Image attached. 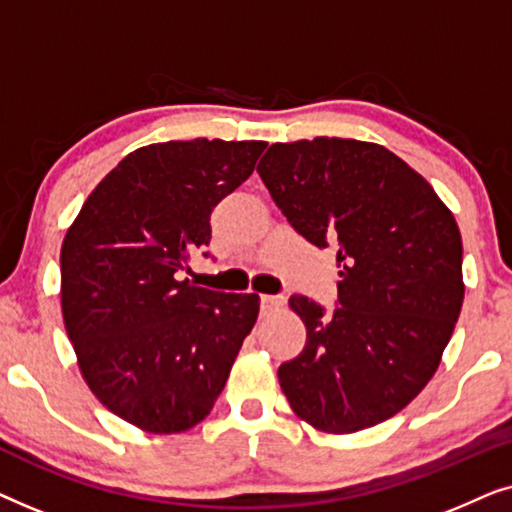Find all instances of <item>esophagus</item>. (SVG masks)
<instances>
[{
    "mask_svg": "<svg viewBox=\"0 0 512 512\" xmlns=\"http://www.w3.org/2000/svg\"><path fill=\"white\" fill-rule=\"evenodd\" d=\"M284 305V296H268V293H265V296H261V310L268 314V312H272V310H277V307H282Z\"/></svg>",
    "mask_w": 512,
    "mask_h": 512,
    "instance_id": "34e87169",
    "label": "esophagus"
}]
</instances>
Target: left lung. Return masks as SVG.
Wrapping results in <instances>:
<instances>
[{"instance_id":"left-lung-1","label":"left lung","mask_w":512,"mask_h":512,"mask_svg":"<svg viewBox=\"0 0 512 512\" xmlns=\"http://www.w3.org/2000/svg\"><path fill=\"white\" fill-rule=\"evenodd\" d=\"M275 205L338 251V307L291 296L307 340L277 377L314 429L354 433L401 412L436 373L461 303V235L429 181L359 139L272 144L258 163Z\"/></svg>"}]
</instances>
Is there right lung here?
<instances>
[{
  "label": "right lung",
  "mask_w": 512,
  "mask_h": 512,
  "mask_svg": "<svg viewBox=\"0 0 512 512\" xmlns=\"http://www.w3.org/2000/svg\"><path fill=\"white\" fill-rule=\"evenodd\" d=\"M265 146H142L97 184L67 230L62 317L83 380L142 431L202 422L256 324V293L209 291L179 282V272L212 240V209L251 177Z\"/></svg>",
  "instance_id": "1"
}]
</instances>
